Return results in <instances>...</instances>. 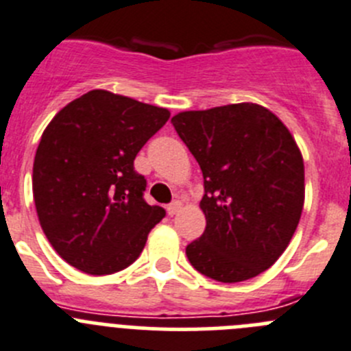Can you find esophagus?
Here are the masks:
<instances>
[{"label": "esophagus", "instance_id": "1", "mask_svg": "<svg viewBox=\"0 0 351 351\" xmlns=\"http://www.w3.org/2000/svg\"><path fill=\"white\" fill-rule=\"evenodd\" d=\"M180 209H182V202H180V201H173L171 204H168L166 211H168L169 216H173V215H176V213H178Z\"/></svg>", "mask_w": 351, "mask_h": 351}]
</instances>
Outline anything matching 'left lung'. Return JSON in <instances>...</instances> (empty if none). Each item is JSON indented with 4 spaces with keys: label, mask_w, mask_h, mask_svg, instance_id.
<instances>
[{
    "label": "left lung",
    "mask_w": 351,
    "mask_h": 351,
    "mask_svg": "<svg viewBox=\"0 0 351 351\" xmlns=\"http://www.w3.org/2000/svg\"><path fill=\"white\" fill-rule=\"evenodd\" d=\"M201 166L206 230L186 258L218 282H242L286 251L304 202V166L282 121L258 104L186 110L171 119Z\"/></svg>",
    "instance_id": "obj_1"
}]
</instances>
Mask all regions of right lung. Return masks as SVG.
Wrapping results in <instances>:
<instances>
[{
    "instance_id": "add662e5",
    "label": "right lung",
    "mask_w": 351,
    "mask_h": 351,
    "mask_svg": "<svg viewBox=\"0 0 351 351\" xmlns=\"http://www.w3.org/2000/svg\"><path fill=\"white\" fill-rule=\"evenodd\" d=\"M168 119V109L91 90L43 131L32 194L43 232L69 265L109 275L140 256L166 211L147 204L133 162Z\"/></svg>"
}]
</instances>
